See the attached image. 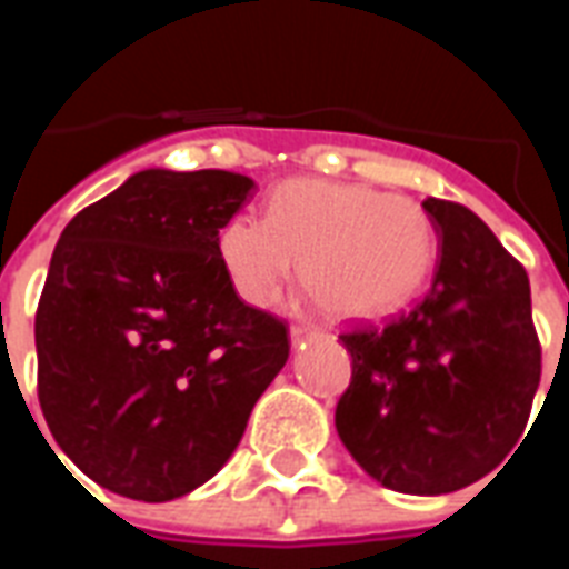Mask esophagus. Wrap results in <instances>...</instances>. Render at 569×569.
<instances>
[{
  "label": "esophagus",
  "mask_w": 569,
  "mask_h": 569,
  "mask_svg": "<svg viewBox=\"0 0 569 569\" xmlns=\"http://www.w3.org/2000/svg\"><path fill=\"white\" fill-rule=\"evenodd\" d=\"M289 337H292V342H301V339L319 337V330L310 328V325H292V330H289Z\"/></svg>",
  "instance_id": "obj_1"
}]
</instances>
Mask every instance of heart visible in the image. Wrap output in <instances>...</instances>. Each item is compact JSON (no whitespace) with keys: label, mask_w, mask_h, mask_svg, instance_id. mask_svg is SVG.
Wrapping results in <instances>:
<instances>
[{"label":"heart","mask_w":569,"mask_h":569,"mask_svg":"<svg viewBox=\"0 0 569 569\" xmlns=\"http://www.w3.org/2000/svg\"><path fill=\"white\" fill-rule=\"evenodd\" d=\"M218 257L248 307H268L301 280L333 319H378L405 307L437 259L422 206L360 182L286 180L268 218L239 212L218 232Z\"/></svg>","instance_id":"b5f03b06"}]
</instances>
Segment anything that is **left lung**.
<instances>
[{"instance_id": "left-lung-1", "label": "left lung", "mask_w": 569, "mask_h": 569, "mask_svg": "<svg viewBox=\"0 0 569 569\" xmlns=\"http://www.w3.org/2000/svg\"><path fill=\"white\" fill-rule=\"evenodd\" d=\"M440 236L431 289L410 312L342 333L351 383L337 431L389 490L440 496L493 472L540 383L529 274L467 206L428 197ZM511 460V458H508Z\"/></svg>"}]
</instances>
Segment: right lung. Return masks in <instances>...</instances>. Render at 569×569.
<instances>
[{"label":"right lung","instance_id":"right-lung-1","mask_svg":"<svg viewBox=\"0 0 569 569\" xmlns=\"http://www.w3.org/2000/svg\"><path fill=\"white\" fill-rule=\"evenodd\" d=\"M250 189L230 171H138L52 250L34 316L40 410L111 493L168 502L209 481L289 360L283 321L241 301L218 257Z\"/></svg>","mask_w":569,"mask_h":569}]
</instances>
